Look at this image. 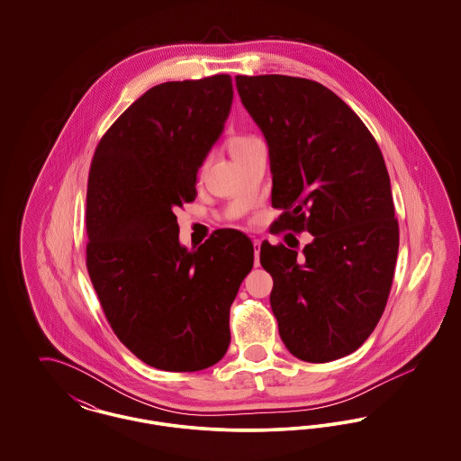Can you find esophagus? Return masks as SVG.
<instances>
[{
	"mask_svg": "<svg viewBox=\"0 0 461 461\" xmlns=\"http://www.w3.org/2000/svg\"><path fill=\"white\" fill-rule=\"evenodd\" d=\"M252 243H254V256H256V266H259V249H261V241L258 240V239H254L252 240Z\"/></svg>",
	"mask_w": 461,
	"mask_h": 461,
	"instance_id": "obj_1",
	"label": "esophagus"
}]
</instances>
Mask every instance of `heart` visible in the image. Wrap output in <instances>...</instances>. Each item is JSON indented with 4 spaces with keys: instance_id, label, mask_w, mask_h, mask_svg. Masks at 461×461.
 Instances as JSON below:
<instances>
[{
    "instance_id": "b5f03b06",
    "label": "heart",
    "mask_w": 461,
    "mask_h": 461,
    "mask_svg": "<svg viewBox=\"0 0 461 461\" xmlns=\"http://www.w3.org/2000/svg\"><path fill=\"white\" fill-rule=\"evenodd\" d=\"M247 140H250V138H247V136H237V138H233V140L230 141V150L237 149L239 145H241V143H245Z\"/></svg>"
}]
</instances>
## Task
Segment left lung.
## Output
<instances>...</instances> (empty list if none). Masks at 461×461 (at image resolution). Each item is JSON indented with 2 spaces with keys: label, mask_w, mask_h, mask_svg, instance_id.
<instances>
[{
  "label": "left lung",
  "mask_w": 461,
  "mask_h": 461,
  "mask_svg": "<svg viewBox=\"0 0 461 461\" xmlns=\"http://www.w3.org/2000/svg\"><path fill=\"white\" fill-rule=\"evenodd\" d=\"M263 131L273 175L271 231H309L299 254L263 241L269 303L286 349L307 363L356 351L372 333L394 278L399 228L382 152L333 91L290 76H237Z\"/></svg>",
  "instance_id": "8db88e82"
}]
</instances>
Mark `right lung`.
<instances>
[{"label": "right lung", "instance_id": "add662e5", "mask_svg": "<svg viewBox=\"0 0 461 461\" xmlns=\"http://www.w3.org/2000/svg\"><path fill=\"white\" fill-rule=\"evenodd\" d=\"M233 102L228 74L162 83L100 140L86 194V266L107 321L143 363L166 372L216 365L230 346V307L254 266L239 230L198 249L179 243L175 211L197 197L198 167Z\"/></svg>", "mask_w": 461, "mask_h": 461}]
</instances>
